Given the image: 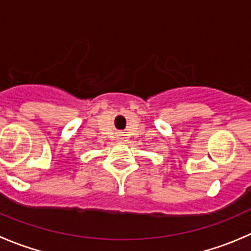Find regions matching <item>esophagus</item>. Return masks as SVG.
<instances>
[{"label": "esophagus", "instance_id": "obj_1", "mask_svg": "<svg viewBox=\"0 0 251 251\" xmlns=\"http://www.w3.org/2000/svg\"><path fill=\"white\" fill-rule=\"evenodd\" d=\"M120 140H124V137H120Z\"/></svg>", "mask_w": 251, "mask_h": 251}]
</instances>
